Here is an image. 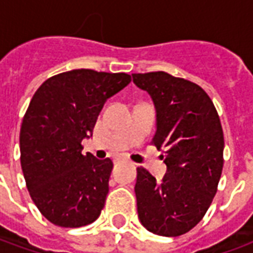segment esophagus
Segmentation results:
<instances>
[{"label": "esophagus", "mask_w": 253, "mask_h": 253, "mask_svg": "<svg viewBox=\"0 0 253 253\" xmlns=\"http://www.w3.org/2000/svg\"><path fill=\"white\" fill-rule=\"evenodd\" d=\"M126 157L125 156H122V154H116L115 157H114V163H122V161H126Z\"/></svg>", "instance_id": "1"}]
</instances>
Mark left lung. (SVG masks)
<instances>
[{
    "mask_svg": "<svg viewBox=\"0 0 253 253\" xmlns=\"http://www.w3.org/2000/svg\"><path fill=\"white\" fill-rule=\"evenodd\" d=\"M157 111L153 143L163 150L167 175L157 183L137 168L139 221L149 232L176 237L201 222L217 192L223 167V131L211 99L203 89L169 73H134Z\"/></svg>",
    "mask_w": 253,
    "mask_h": 253,
    "instance_id": "1",
    "label": "left lung"
}]
</instances>
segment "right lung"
I'll list each match as a JSON object with an SVG mask.
<instances>
[{"instance_id":"add662e5","label":"right lung","mask_w":253,"mask_h":253,"mask_svg":"<svg viewBox=\"0 0 253 253\" xmlns=\"http://www.w3.org/2000/svg\"><path fill=\"white\" fill-rule=\"evenodd\" d=\"M131 81L126 73L77 69L38 88L20 130L25 184L39 211L54 225L80 228L99 218L112 161L83 154L105 100Z\"/></svg>"}]
</instances>
